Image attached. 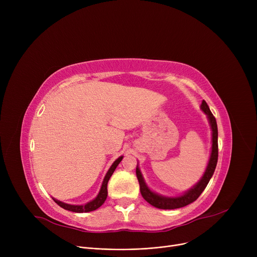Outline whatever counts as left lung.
<instances>
[{
  "mask_svg": "<svg viewBox=\"0 0 257 257\" xmlns=\"http://www.w3.org/2000/svg\"><path fill=\"white\" fill-rule=\"evenodd\" d=\"M201 109L207 114L208 119H209V123H210L211 130H212V147H211V154H210V158H209V163H208L206 171L203 175V177L201 178V180L193 188H191L190 191L186 192L184 195H182L180 197L168 198V197L159 196V195L151 192L149 188L147 187L139 168H137V177L140 182L141 194H142L143 198L148 202V203L151 204L152 206H154L156 208L176 209V208H180V207H183V206H186L188 204L193 203L194 201H196L199 198V196L202 194V192L205 190V187L207 186L211 176L213 175L215 167H217L218 155H219L217 120H215V117L211 113L207 103L204 100L202 101Z\"/></svg>",
  "mask_w": 257,
  "mask_h": 257,
  "instance_id": "left-lung-1",
  "label": "left lung"
}]
</instances>
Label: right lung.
Listing matches in <instances>:
<instances>
[{"label": "right lung", "instance_id": "add662e5", "mask_svg": "<svg viewBox=\"0 0 257 257\" xmlns=\"http://www.w3.org/2000/svg\"><path fill=\"white\" fill-rule=\"evenodd\" d=\"M121 159H123V156L118 157V158L114 161V163L112 164V166L110 167V169L108 170V172H107V174H106V176H105V178H104V180H103V183H102V186H101L100 193L98 194L97 198L94 199V200H92V201H90V202H88V203H86L85 205H71V204L63 203V202L58 201V200L54 199V198H53V200L55 201L56 203H57L60 207L66 209V210L74 211V212H88V211H92V210L98 209V208L104 203L106 198H107V194H108V192H107V183H108V181H109V179H110V177H111V175L113 174L115 168H116L117 165L120 163Z\"/></svg>", "mask_w": 257, "mask_h": 257}]
</instances>
